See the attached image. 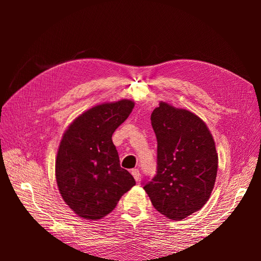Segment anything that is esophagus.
I'll use <instances>...</instances> for the list:
<instances>
[{
    "label": "esophagus",
    "instance_id": "esophagus-1",
    "mask_svg": "<svg viewBox=\"0 0 261 261\" xmlns=\"http://www.w3.org/2000/svg\"><path fill=\"white\" fill-rule=\"evenodd\" d=\"M132 175L134 176V178L136 179V181H139L140 179V172L138 169H133L132 170Z\"/></svg>",
    "mask_w": 261,
    "mask_h": 261
}]
</instances>
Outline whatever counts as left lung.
Here are the masks:
<instances>
[{"label": "left lung", "instance_id": "obj_1", "mask_svg": "<svg viewBox=\"0 0 261 261\" xmlns=\"http://www.w3.org/2000/svg\"><path fill=\"white\" fill-rule=\"evenodd\" d=\"M151 125L158 141L156 174L144 189L161 215L185 219L204 206L215 186V140L201 118L167 102L153 110Z\"/></svg>", "mask_w": 261, "mask_h": 261}]
</instances>
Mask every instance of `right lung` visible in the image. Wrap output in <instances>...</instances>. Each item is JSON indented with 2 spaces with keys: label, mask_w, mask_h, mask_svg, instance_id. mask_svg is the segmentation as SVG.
Here are the masks:
<instances>
[{
  "label": "right lung",
  "mask_w": 261,
  "mask_h": 261,
  "mask_svg": "<svg viewBox=\"0 0 261 261\" xmlns=\"http://www.w3.org/2000/svg\"><path fill=\"white\" fill-rule=\"evenodd\" d=\"M134 106L124 99L93 107L78 116L62 137L55 161L59 191L68 207L86 220L109 215L136 184L121 168L112 141Z\"/></svg>",
  "instance_id": "1"
}]
</instances>
